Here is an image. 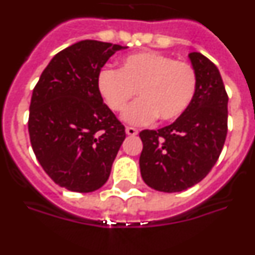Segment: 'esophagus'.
<instances>
[{"instance_id":"1","label":"esophagus","mask_w":255,"mask_h":255,"mask_svg":"<svg viewBox=\"0 0 255 255\" xmlns=\"http://www.w3.org/2000/svg\"><path fill=\"white\" fill-rule=\"evenodd\" d=\"M126 134L130 135V136H134V135L138 134V130L135 129V128H131V126H128L126 128Z\"/></svg>"}]
</instances>
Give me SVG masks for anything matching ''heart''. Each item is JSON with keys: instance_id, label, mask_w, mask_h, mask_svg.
I'll list each match as a JSON object with an SVG mask.
<instances>
[{"instance_id": "obj_1", "label": "heart", "mask_w": 255, "mask_h": 255, "mask_svg": "<svg viewBox=\"0 0 255 255\" xmlns=\"http://www.w3.org/2000/svg\"><path fill=\"white\" fill-rule=\"evenodd\" d=\"M97 88L115 112L124 111L138 92L140 98L129 106L124 119L143 125L157 116L161 121H173L184 115L197 93L198 76L188 61L144 51L124 57L120 70H101Z\"/></svg>"}]
</instances>
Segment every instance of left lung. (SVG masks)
<instances>
[{"label":"left lung","instance_id":"obj_1","mask_svg":"<svg viewBox=\"0 0 255 255\" xmlns=\"http://www.w3.org/2000/svg\"><path fill=\"white\" fill-rule=\"evenodd\" d=\"M189 58L198 76L194 100L184 115L158 130L139 132V166L154 190L176 193L204 179L220 157L227 135V97L221 74L199 52Z\"/></svg>","mask_w":255,"mask_h":255}]
</instances>
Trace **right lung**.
Instances as JSON below:
<instances>
[{
    "label": "right lung",
    "instance_id": "1",
    "mask_svg": "<svg viewBox=\"0 0 255 255\" xmlns=\"http://www.w3.org/2000/svg\"><path fill=\"white\" fill-rule=\"evenodd\" d=\"M120 44L80 40L58 52L33 89L31 148L57 185L91 193L106 184L125 126L103 103L97 76Z\"/></svg>",
    "mask_w": 255,
    "mask_h": 255
}]
</instances>
